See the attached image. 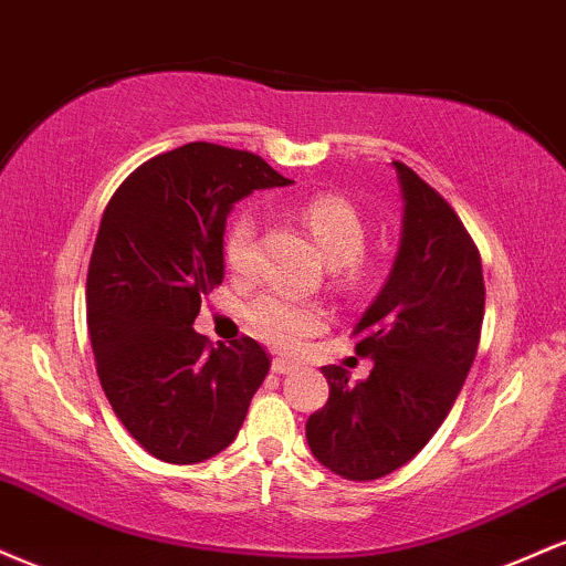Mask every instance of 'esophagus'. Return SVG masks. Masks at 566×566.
<instances>
[{
  "label": "esophagus",
  "mask_w": 566,
  "mask_h": 566,
  "mask_svg": "<svg viewBox=\"0 0 566 566\" xmlns=\"http://www.w3.org/2000/svg\"><path fill=\"white\" fill-rule=\"evenodd\" d=\"M270 368H272V374H291V370H296L298 365L294 360H285V357H275Z\"/></svg>",
  "instance_id": "esophagus-1"
}]
</instances>
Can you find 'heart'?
Listing matches in <instances>:
<instances>
[{"label":"heart","mask_w":566,"mask_h":566,"mask_svg":"<svg viewBox=\"0 0 566 566\" xmlns=\"http://www.w3.org/2000/svg\"><path fill=\"white\" fill-rule=\"evenodd\" d=\"M296 214L310 230V235L315 238V243L321 245L323 256L334 268L344 263L342 272L349 281H355L360 275V254L365 251V241H368V228H365L360 211L347 198L321 192V196H312L298 203ZM256 238V214L251 209H241L232 217L222 243L224 264L232 275H251L254 272ZM245 321L270 347L296 349L304 338L323 328L325 312L315 302H304V298L281 294V291H268L245 307Z\"/></svg>","instance_id":"obj_1"}]
</instances>
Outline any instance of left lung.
<instances>
[{
	"mask_svg": "<svg viewBox=\"0 0 566 566\" xmlns=\"http://www.w3.org/2000/svg\"><path fill=\"white\" fill-rule=\"evenodd\" d=\"M402 190L397 259L360 323L357 355L374 370L349 384L325 365L328 402L310 416L312 455L344 480L368 482L410 461L442 427L476 357L484 317L482 259L444 198L391 161Z\"/></svg>",
	"mask_w": 566,
	"mask_h": 566,
	"instance_id": "obj_1",
	"label": "left lung"
}]
</instances>
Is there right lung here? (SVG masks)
Wrapping results in <instances>:
<instances>
[{
  "label": "right lung",
  "mask_w": 566,
  "mask_h": 566,
  "mask_svg": "<svg viewBox=\"0 0 566 566\" xmlns=\"http://www.w3.org/2000/svg\"><path fill=\"white\" fill-rule=\"evenodd\" d=\"M283 185L254 153L188 143L137 166L105 206L86 272L97 376L126 431L166 463L222 453L268 376L254 338L211 347L192 323L224 277L232 203Z\"/></svg>",
  "instance_id": "1"
}]
</instances>
